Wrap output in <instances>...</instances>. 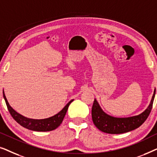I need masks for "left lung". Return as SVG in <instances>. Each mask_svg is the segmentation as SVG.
I'll list each match as a JSON object with an SVG mask.
<instances>
[{"instance_id": "obj_1", "label": "left lung", "mask_w": 157, "mask_h": 157, "mask_svg": "<svg viewBox=\"0 0 157 157\" xmlns=\"http://www.w3.org/2000/svg\"><path fill=\"white\" fill-rule=\"evenodd\" d=\"M156 89L154 90L151 102L144 111L137 116L126 118L111 117L104 112L101 108L97 101L94 99L91 109L92 120L96 127L101 132L107 134H123L134 130L139 127L149 117L152 109L155 97Z\"/></svg>"}]
</instances>
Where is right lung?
Listing matches in <instances>:
<instances>
[{"label": "right lung", "mask_w": 157, "mask_h": 157, "mask_svg": "<svg viewBox=\"0 0 157 157\" xmlns=\"http://www.w3.org/2000/svg\"><path fill=\"white\" fill-rule=\"evenodd\" d=\"M3 94L7 108L15 121L21 126H22L23 127L31 131H35V132H49V131L54 130L59 127L60 124L63 121L70 104L74 101V99L71 100L61 111H59V113L53 117L44 119H33L23 117L20 113L16 112L8 104L7 98L4 94V91H3Z\"/></svg>", "instance_id": "1"}]
</instances>
